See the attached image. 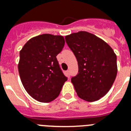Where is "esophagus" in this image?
<instances>
[{"label":"esophagus","mask_w":131,"mask_h":131,"mask_svg":"<svg viewBox=\"0 0 131 131\" xmlns=\"http://www.w3.org/2000/svg\"><path fill=\"white\" fill-rule=\"evenodd\" d=\"M66 74H67V76L68 77H70V71H69V70L66 71Z\"/></svg>","instance_id":"esophagus-1"}]
</instances>
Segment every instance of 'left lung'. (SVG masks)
<instances>
[{
    "label": "left lung",
    "mask_w": 131,
    "mask_h": 131,
    "mask_svg": "<svg viewBox=\"0 0 131 131\" xmlns=\"http://www.w3.org/2000/svg\"><path fill=\"white\" fill-rule=\"evenodd\" d=\"M65 40L78 62V74L71 79L77 95L89 102L100 99L116 79V54L106 42L88 32L71 34Z\"/></svg>",
    "instance_id": "1"
}]
</instances>
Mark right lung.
Listing matches in <instances>:
<instances>
[{"instance_id": "1", "label": "right lung", "mask_w": 131, "mask_h": 131, "mask_svg": "<svg viewBox=\"0 0 131 131\" xmlns=\"http://www.w3.org/2000/svg\"><path fill=\"white\" fill-rule=\"evenodd\" d=\"M64 43L62 36L43 34L30 38L20 51L21 82L26 92L39 102L55 99L67 81L57 59Z\"/></svg>"}]
</instances>
